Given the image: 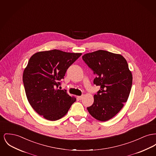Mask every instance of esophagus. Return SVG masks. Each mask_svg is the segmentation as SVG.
<instances>
[{"label":"esophagus","instance_id":"1","mask_svg":"<svg viewBox=\"0 0 156 156\" xmlns=\"http://www.w3.org/2000/svg\"><path fill=\"white\" fill-rule=\"evenodd\" d=\"M83 95H81V96H78V98H79L80 100H82L83 98Z\"/></svg>","mask_w":156,"mask_h":156}]
</instances>
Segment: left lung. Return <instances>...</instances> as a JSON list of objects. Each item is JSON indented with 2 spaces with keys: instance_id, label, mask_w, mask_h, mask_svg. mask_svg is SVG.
<instances>
[{
  "instance_id": "obj_1",
  "label": "left lung",
  "mask_w": 156,
  "mask_h": 156,
  "mask_svg": "<svg viewBox=\"0 0 156 156\" xmlns=\"http://www.w3.org/2000/svg\"><path fill=\"white\" fill-rule=\"evenodd\" d=\"M83 61L96 75L94 83L100 86L87 107L95 119L106 121L114 117L128 100L133 76L126 59L119 54L99 50L83 56Z\"/></svg>"
}]
</instances>
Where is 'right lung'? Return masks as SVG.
<instances>
[{"instance_id":"obj_1","label":"right lung","mask_w":156,"mask_h":156,"mask_svg":"<svg viewBox=\"0 0 156 156\" xmlns=\"http://www.w3.org/2000/svg\"><path fill=\"white\" fill-rule=\"evenodd\" d=\"M82 55L58 49L32 55L23 73L28 101L38 114L56 121L66 114L76 98L58 89L68 68Z\"/></svg>"}]
</instances>
